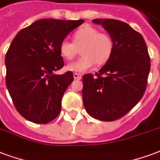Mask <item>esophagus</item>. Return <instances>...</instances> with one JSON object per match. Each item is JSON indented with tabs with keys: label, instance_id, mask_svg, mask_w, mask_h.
Returning <instances> with one entry per match:
<instances>
[{
	"label": "esophagus",
	"instance_id": "1",
	"mask_svg": "<svg viewBox=\"0 0 160 160\" xmlns=\"http://www.w3.org/2000/svg\"><path fill=\"white\" fill-rule=\"evenodd\" d=\"M73 77H74V79H77V80H80L82 79V74L78 72H75L73 74Z\"/></svg>",
	"mask_w": 160,
	"mask_h": 160
}]
</instances>
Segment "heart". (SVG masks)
Masks as SVG:
<instances>
[{"label": "heart", "instance_id": "obj_1", "mask_svg": "<svg viewBox=\"0 0 160 160\" xmlns=\"http://www.w3.org/2000/svg\"><path fill=\"white\" fill-rule=\"evenodd\" d=\"M79 49L82 56L68 65L67 69L76 72H85L97 63H106L112 56L115 43L108 33H99L95 28L85 25L73 33L72 42L63 39L59 46L60 54L67 61L75 58Z\"/></svg>", "mask_w": 160, "mask_h": 160}]
</instances>
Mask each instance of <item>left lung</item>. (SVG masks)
Returning a JSON list of instances; mask_svg holds the SVG:
<instances>
[{
  "instance_id": "1",
  "label": "left lung",
  "mask_w": 160,
  "mask_h": 160,
  "mask_svg": "<svg viewBox=\"0 0 160 160\" xmlns=\"http://www.w3.org/2000/svg\"><path fill=\"white\" fill-rule=\"evenodd\" d=\"M115 43L112 56L98 72L82 77V102L93 118L113 121L128 113L142 98L150 57L141 33L116 19H93Z\"/></svg>"
}]
</instances>
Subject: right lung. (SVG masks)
Returning a JSON list of instances; mask_svg holds the SVG:
<instances>
[{
    "instance_id": "add662e5",
    "label": "right lung",
    "mask_w": 160,
    "mask_h": 160,
    "mask_svg": "<svg viewBox=\"0 0 160 160\" xmlns=\"http://www.w3.org/2000/svg\"><path fill=\"white\" fill-rule=\"evenodd\" d=\"M84 20L41 19L19 31L5 57L6 85L16 110L22 117L46 124L61 113L62 98L73 82L64 67L59 46L66 36Z\"/></svg>"
}]
</instances>
